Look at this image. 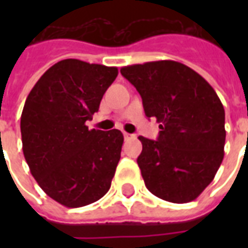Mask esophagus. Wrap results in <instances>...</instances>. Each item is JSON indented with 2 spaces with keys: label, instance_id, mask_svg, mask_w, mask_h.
<instances>
[{
  "label": "esophagus",
  "instance_id": "34e87169",
  "mask_svg": "<svg viewBox=\"0 0 248 248\" xmlns=\"http://www.w3.org/2000/svg\"><path fill=\"white\" fill-rule=\"evenodd\" d=\"M124 140H130V138H133L134 135L129 134V133H124Z\"/></svg>",
  "mask_w": 248,
  "mask_h": 248
}]
</instances>
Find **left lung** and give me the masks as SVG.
<instances>
[{
  "instance_id": "1",
  "label": "left lung",
  "mask_w": 248,
  "mask_h": 248,
  "mask_svg": "<svg viewBox=\"0 0 248 248\" xmlns=\"http://www.w3.org/2000/svg\"><path fill=\"white\" fill-rule=\"evenodd\" d=\"M121 73L140 94L146 117L161 124L158 140L140 137L137 162L146 187L167 202L197 199L224 156V108L215 90L170 60L124 66Z\"/></svg>"
}]
</instances>
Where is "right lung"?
<instances>
[{
	"label": "right lung",
	"instance_id": "obj_1",
	"mask_svg": "<svg viewBox=\"0 0 248 248\" xmlns=\"http://www.w3.org/2000/svg\"><path fill=\"white\" fill-rule=\"evenodd\" d=\"M117 76L114 66L62 60L26 98L21 115L25 159L41 188L65 207L97 202L111 186L124 134L90 130L86 121Z\"/></svg>",
	"mask_w": 248,
	"mask_h": 248
}]
</instances>
